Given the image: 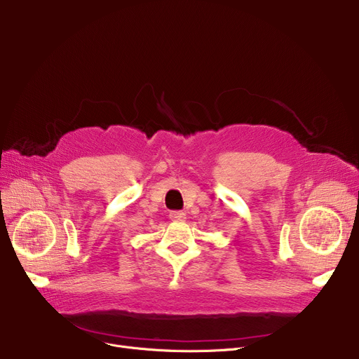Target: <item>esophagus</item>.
<instances>
[{
	"mask_svg": "<svg viewBox=\"0 0 359 359\" xmlns=\"http://www.w3.org/2000/svg\"><path fill=\"white\" fill-rule=\"evenodd\" d=\"M170 219H173V221H184L186 219V214L182 212V211H173V212H170Z\"/></svg>",
	"mask_w": 359,
	"mask_h": 359,
	"instance_id": "1",
	"label": "esophagus"
}]
</instances>
